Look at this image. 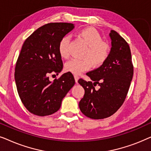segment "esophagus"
<instances>
[{"label": "esophagus", "instance_id": "34e87169", "mask_svg": "<svg viewBox=\"0 0 151 151\" xmlns=\"http://www.w3.org/2000/svg\"><path fill=\"white\" fill-rule=\"evenodd\" d=\"M74 78H75V81L76 83H78V80H79V76H78V75H74Z\"/></svg>", "mask_w": 151, "mask_h": 151}]
</instances>
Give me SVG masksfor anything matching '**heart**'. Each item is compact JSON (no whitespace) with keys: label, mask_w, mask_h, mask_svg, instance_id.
<instances>
[{"label":"heart","mask_w":151,"mask_h":151,"mask_svg":"<svg viewBox=\"0 0 151 151\" xmlns=\"http://www.w3.org/2000/svg\"><path fill=\"white\" fill-rule=\"evenodd\" d=\"M77 38L82 41L87 49L84 52V59H72L65 64L66 71L73 74H80L92 67L102 65L110 55V45L102 40V37L96 29L86 27L80 30L76 34ZM70 38L65 36L61 38L58 44V52L60 56L67 59L70 56Z\"/></svg>","instance_id":"heart-1"}]
</instances>
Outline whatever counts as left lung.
Instances as JSON below:
<instances>
[{"instance_id":"1","label":"left lung","mask_w":151,"mask_h":151,"mask_svg":"<svg viewBox=\"0 0 151 151\" xmlns=\"http://www.w3.org/2000/svg\"><path fill=\"white\" fill-rule=\"evenodd\" d=\"M111 39L110 55L105 63L86 73L92 81L83 79L78 83L84 89L80 101L81 112L94 119L106 118L114 114L124 102L133 76V65L129 45L114 30ZM96 85L99 89L94 88Z\"/></svg>"}]
</instances>
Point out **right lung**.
Returning a JSON list of instances; mask_svg holds the SVG:
<instances>
[{
    "mask_svg": "<svg viewBox=\"0 0 151 151\" xmlns=\"http://www.w3.org/2000/svg\"><path fill=\"white\" fill-rule=\"evenodd\" d=\"M73 28V24L67 22L48 23L35 31L22 45L14 76L20 100L33 114L46 116L56 112L75 84L71 72L53 81L49 78L63 69L58 44Z\"/></svg>",
    "mask_w": 151,
    "mask_h": 151,
    "instance_id": "1",
    "label": "right lung"
}]
</instances>
